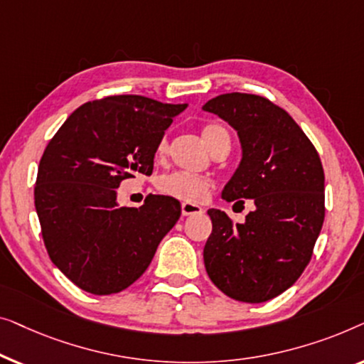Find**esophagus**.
I'll list each match as a JSON object with an SVG mask.
<instances>
[{
    "label": "esophagus",
    "instance_id": "obj_1",
    "mask_svg": "<svg viewBox=\"0 0 364 364\" xmlns=\"http://www.w3.org/2000/svg\"><path fill=\"white\" fill-rule=\"evenodd\" d=\"M181 213L183 216H194V214H201L203 208L193 203H183L181 204Z\"/></svg>",
    "mask_w": 364,
    "mask_h": 364
}]
</instances>
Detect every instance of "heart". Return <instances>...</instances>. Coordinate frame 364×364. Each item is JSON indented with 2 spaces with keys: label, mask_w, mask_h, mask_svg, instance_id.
<instances>
[{
  "label": "heart",
  "mask_w": 364,
  "mask_h": 364,
  "mask_svg": "<svg viewBox=\"0 0 364 364\" xmlns=\"http://www.w3.org/2000/svg\"><path fill=\"white\" fill-rule=\"evenodd\" d=\"M223 136H229L228 132L221 125H208L203 130V138L206 141L209 150L216 145L218 140H221ZM166 153V140H161L156 146V155L163 156ZM158 189L166 196H171L180 201L186 203H199L206 198L209 181L206 178L191 175V173H183L175 171L170 175H165L158 181Z\"/></svg>",
  "instance_id": "b5f03b06"
}]
</instances>
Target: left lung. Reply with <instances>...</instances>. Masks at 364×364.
<instances>
[{
  "mask_svg": "<svg viewBox=\"0 0 364 364\" xmlns=\"http://www.w3.org/2000/svg\"><path fill=\"white\" fill-rule=\"evenodd\" d=\"M203 110L228 122L242 150L223 199L255 206L242 224L209 209L206 272L231 299L262 304L290 289L310 262L325 218L323 166L304 130L264 97L223 94Z\"/></svg>",
  "mask_w": 364,
  "mask_h": 364,
  "instance_id": "1",
  "label": "left lung"
}]
</instances>
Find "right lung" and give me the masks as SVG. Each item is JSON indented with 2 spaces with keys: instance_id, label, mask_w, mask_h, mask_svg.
I'll use <instances>...</instances> for the list:
<instances>
[{
  "instance_id": "obj_1",
  "label": "right lung",
  "mask_w": 364,
  "mask_h": 364,
  "mask_svg": "<svg viewBox=\"0 0 364 364\" xmlns=\"http://www.w3.org/2000/svg\"><path fill=\"white\" fill-rule=\"evenodd\" d=\"M186 107L141 95L87 102L46 146L36 213L50 260L79 289L125 290L180 219L175 198L150 194L140 208H120L117 188L135 173L151 175L158 143Z\"/></svg>"
}]
</instances>
